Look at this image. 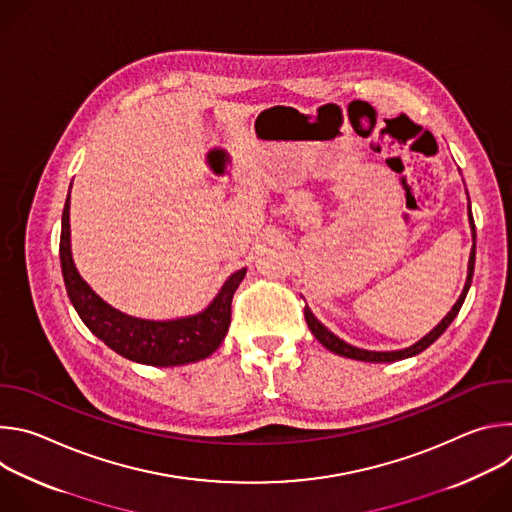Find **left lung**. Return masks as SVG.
<instances>
[{"mask_svg":"<svg viewBox=\"0 0 512 512\" xmlns=\"http://www.w3.org/2000/svg\"><path fill=\"white\" fill-rule=\"evenodd\" d=\"M468 216H470V227H472V237L476 241V229H474V218H472V212H470V202H468ZM474 261H476V243L472 245V251H470V261H468V277H466V285L462 289V294L458 298V302L454 304V308L448 312V316L437 324L429 334H425L419 342H415L413 346L409 348H403V350H391V352H375V350H364V348H356V346H350L348 342L340 340L336 334H332L322 322H318V318L312 314V310L306 306L304 308V316H306V322H308V328L312 330V334L316 336V340L326 346L330 352L334 354H340V356H346V358H354V360H364V362H393V360H401V358H409V356H415L419 352H423L429 344H433L437 338H440L446 328L454 322V318L458 316L464 300H466V294L470 289V283H472V275H474Z\"/></svg>","mask_w":512,"mask_h":512,"instance_id":"1","label":"left lung"}]
</instances>
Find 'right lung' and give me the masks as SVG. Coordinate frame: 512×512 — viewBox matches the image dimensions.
Here are the masks:
<instances>
[{"label":"right lung","instance_id":"right-lung-1","mask_svg":"<svg viewBox=\"0 0 512 512\" xmlns=\"http://www.w3.org/2000/svg\"><path fill=\"white\" fill-rule=\"evenodd\" d=\"M70 192L62 212L60 265L70 304L85 326L111 350L133 362L152 367H178L210 356L227 336L231 324V302L247 269L235 271L210 306L188 318L154 322L127 316L103 302L89 283L79 275L70 253Z\"/></svg>","mask_w":512,"mask_h":512}]
</instances>
